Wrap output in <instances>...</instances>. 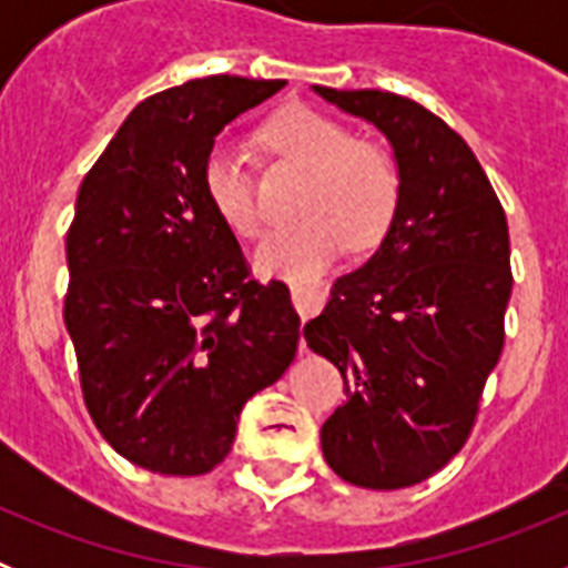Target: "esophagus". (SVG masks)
<instances>
[{"mask_svg":"<svg viewBox=\"0 0 568 568\" xmlns=\"http://www.w3.org/2000/svg\"><path fill=\"white\" fill-rule=\"evenodd\" d=\"M290 293H293V304L304 318L313 313H318L321 304L327 301L329 287L324 281H313V284H304V281H293L290 284Z\"/></svg>","mask_w":568,"mask_h":568,"instance_id":"34e87169","label":"esophagus"}]
</instances>
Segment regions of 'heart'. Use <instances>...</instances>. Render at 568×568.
<instances>
[{"label":"heart","instance_id":"b5f03b06","mask_svg":"<svg viewBox=\"0 0 568 568\" xmlns=\"http://www.w3.org/2000/svg\"><path fill=\"white\" fill-rule=\"evenodd\" d=\"M261 142L310 170L295 224L278 227L253 250L261 275L313 281L329 270L346 241L355 250L375 247L398 210L400 175L393 155L353 133L333 115L304 104L278 110ZM204 193L215 215L241 239L261 230L253 182L230 142H219L204 162Z\"/></svg>","mask_w":568,"mask_h":568}]
</instances>
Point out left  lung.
Wrapping results in <instances>:
<instances>
[{
  "label": "left lung",
  "instance_id": "8db88e82",
  "mask_svg": "<svg viewBox=\"0 0 568 568\" xmlns=\"http://www.w3.org/2000/svg\"><path fill=\"white\" fill-rule=\"evenodd\" d=\"M324 102L375 124L400 175L378 250L341 275L313 353L338 366L346 400L321 426L329 469L364 489H404L469 438L504 349L509 227L469 144L418 102L384 90L313 84Z\"/></svg>",
  "mask_w": 568,
  "mask_h": 568
}]
</instances>
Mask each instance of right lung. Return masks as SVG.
<instances>
[{"label":"right lung","mask_w":568,"mask_h":568,"mask_svg":"<svg viewBox=\"0 0 568 568\" xmlns=\"http://www.w3.org/2000/svg\"><path fill=\"white\" fill-rule=\"evenodd\" d=\"M281 88L207 77L162 90L135 104L79 187L64 327L90 418L142 469L222 464L244 404L298 349L290 290L250 278L204 193L215 135Z\"/></svg>","instance_id":"obj_1"}]
</instances>
